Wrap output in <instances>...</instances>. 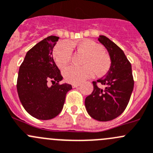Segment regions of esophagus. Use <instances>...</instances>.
Here are the masks:
<instances>
[{
	"label": "esophagus",
	"instance_id": "34e87169",
	"mask_svg": "<svg viewBox=\"0 0 153 153\" xmlns=\"http://www.w3.org/2000/svg\"><path fill=\"white\" fill-rule=\"evenodd\" d=\"M72 86V87H73V88H75V87H79L80 84H73Z\"/></svg>",
	"mask_w": 153,
	"mask_h": 153
}]
</instances>
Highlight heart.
Here are the masks:
<instances>
[{"mask_svg": "<svg viewBox=\"0 0 153 153\" xmlns=\"http://www.w3.org/2000/svg\"><path fill=\"white\" fill-rule=\"evenodd\" d=\"M85 54L81 67L71 66L63 70V75L67 82L79 84L96 75L101 77L108 72L111 66L109 57L103 51L102 45L92 40H81L76 44L60 42L54 50V59L60 69L67 66L72 56V47Z\"/></svg>", "mask_w": 153, "mask_h": 153, "instance_id": "obj_1", "label": "heart"}]
</instances>
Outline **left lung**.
I'll return each instance as SVG.
<instances>
[{
	"mask_svg": "<svg viewBox=\"0 0 153 153\" xmlns=\"http://www.w3.org/2000/svg\"><path fill=\"white\" fill-rule=\"evenodd\" d=\"M98 40L109 53L111 64L105 77L93 81V91L85 99L91 117L98 121L112 120L126 108L134 88L131 65L123 51L105 36Z\"/></svg>",
	"mask_w": 153,
	"mask_h": 153,
	"instance_id": "left-lung-1",
	"label": "left lung"
}]
</instances>
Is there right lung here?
<instances>
[{
    "label": "right lung",
    "instance_id": "add662e5",
    "mask_svg": "<svg viewBox=\"0 0 153 153\" xmlns=\"http://www.w3.org/2000/svg\"><path fill=\"white\" fill-rule=\"evenodd\" d=\"M59 37L50 36L27 52L19 67L17 91L27 112L38 120L53 119L63 109L66 93L72 88L63 80L52 57ZM53 83L51 87L48 84Z\"/></svg>",
    "mask_w": 153,
    "mask_h": 153
}]
</instances>
